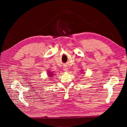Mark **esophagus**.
<instances>
[{"mask_svg":"<svg viewBox=\"0 0 127 127\" xmlns=\"http://www.w3.org/2000/svg\"><path fill=\"white\" fill-rule=\"evenodd\" d=\"M67 70H68V68H67V67H64V71H67Z\"/></svg>","mask_w":127,"mask_h":127,"instance_id":"esophagus-1","label":"esophagus"}]
</instances>
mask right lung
Returning <instances> with one entry per match:
<instances>
[{"label": "right lung", "instance_id": "1", "mask_svg": "<svg viewBox=\"0 0 127 127\" xmlns=\"http://www.w3.org/2000/svg\"><path fill=\"white\" fill-rule=\"evenodd\" d=\"M49 74H48L49 75V76H52V75H53V74H51V72H50V71H49Z\"/></svg>", "mask_w": 127, "mask_h": 127}]
</instances>
